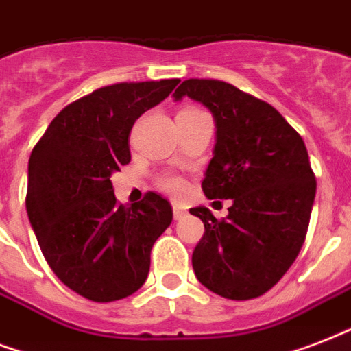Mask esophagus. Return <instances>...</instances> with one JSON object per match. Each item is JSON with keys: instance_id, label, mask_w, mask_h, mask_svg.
Segmentation results:
<instances>
[{"instance_id": "esophagus-1", "label": "esophagus", "mask_w": 351, "mask_h": 351, "mask_svg": "<svg viewBox=\"0 0 351 351\" xmlns=\"http://www.w3.org/2000/svg\"><path fill=\"white\" fill-rule=\"evenodd\" d=\"M186 214H189L186 213V208H183V206H179V205H173V218L183 219Z\"/></svg>"}]
</instances>
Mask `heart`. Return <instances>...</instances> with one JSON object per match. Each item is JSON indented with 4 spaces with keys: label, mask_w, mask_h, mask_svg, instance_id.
<instances>
[{
    "label": "heart",
    "mask_w": 351,
    "mask_h": 351,
    "mask_svg": "<svg viewBox=\"0 0 351 351\" xmlns=\"http://www.w3.org/2000/svg\"><path fill=\"white\" fill-rule=\"evenodd\" d=\"M161 186L167 190L168 194H172V195H181L184 192V181L179 178H173V176L162 178Z\"/></svg>",
    "instance_id": "b5f03b06"
}]
</instances>
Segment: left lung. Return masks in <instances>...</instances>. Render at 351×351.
Segmentation results:
<instances>
[{"label":"left lung","mask_w":351,"mask_h":351,"mask_svg":"<svg viewBox=\"0 0 351 351\" xmlns=\"http://www.w3.org/2000/svg\"><path fill=\"white\" fill-rule=\"evenodd\" d=\"M183 97L205 106L216 122L203 192L232 199L221 221L205 206L190 208L205 225L192 267L219 297L256 298L286 274L306 240L317 192L308 150L273 106L230 84L190 78L173 93Z\"/></svg>","instance_id":"8db88e82"}]
</instances>
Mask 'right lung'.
<instances>
[{
    "label": "right lung",
    "mask_w": 351,
    "mask_h": 351,
    "mask_svg": "<svg viewBox=\"0 0 351 351\" xmlns=\"http://www.w3.org/2000/svg\"><path fill=\"white\" fill-rule=\"evenodd\" d=\"M179 80L113 84L65 106L29 159L27 214L43 256L65 286L93 302L137 291L150 252L172 223V206L148 192L130 208L117 203L111 173L132 159L138 117Z\"/></svg>",
    "instance_id": "obj_1"
}]
</instances>
